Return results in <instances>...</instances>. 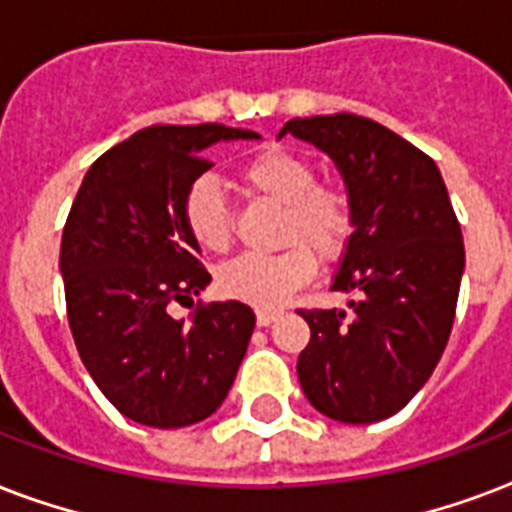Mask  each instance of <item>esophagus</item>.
Returning a JSON list of instances; mask_svg holds the SVG:
<instances>
[{"label": "esophagus", "instance_id": "1", "mask_svg": "<svg viewBox=\"0 0 512 512\" xmlns=\"http://www.w3.org/2000/svg\"><path fill=\"white\" fill-rule=\"evenodd\" d=\"M281 308H257V324L260 327H268V324H273V321L279 319L281 316Z\"/></svg>", "mask_w": 512, "mask_h": 512}]
</instances>
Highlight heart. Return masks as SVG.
I'll return each mask as SVG.
<instances>
[{
	"label": "heart",
	"mask_w": 512,
	"mask_h": 512,
	"mask_svg": "<svg viewBox=\"0 0 512 512\" xmlns=\"http://www.w3.org/2000/svg\"><path fill=\"white\" fill-rule=\"evenodd\" d=\"M239 180L252 196L284 209L279 239L289 247L276 255L236 257L217 271V284L233 300L271 308L313 279L311 248L324 260L342 255L353 233V201L337 185L319 183L311 159L284 148H268L247 159ZM183 223L204 252L231 247V209L212 177L193 180L185 191Z\"/></svg>",
	"instance_id": "obj_1"
}]
</instances>
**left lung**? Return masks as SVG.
<instances>
[{"mask_svg": "<svg viewBox=\"0 0 512 512\" xmlns=\"http://www.w3.org/2000/svg\"><path fill=\"white\" fill-rule=\"evenodd\" d=\"M337 164L353 233L332 289L348 311H303L311 340L297 358L305 398L332 420L364 425L404 409L452 335L465 271L462 231L436 162L356 114L284 124Z\"/></svg>", "mask_w": 512, "mask_h": 512, "instance_id": "obj_1", "label": "left lung"}]
</instances>
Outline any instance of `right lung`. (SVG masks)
I'll return each instance as SVG.
<instances>
[{
  "instance_id": "right-lung-1",
  "label": "right lung",
  "mask_w": 512,
  "mask_h": 512,
  "mask_svg": "<svg viewBox=\"0 0 512 512\" xmlns=\"http://www.w3.org/2000/svg\"><path fill=\"white\" fill-rule=\"evenodd\" d=\"M255 140L225 124H156L108 148L84 175L60 241L76 350L103 396L130 420L185 428L231 390L255 313L239 300L191 303L212 276L183 223V199L217 140Z\"/></svg>"
}]
</instances>
